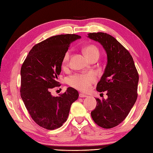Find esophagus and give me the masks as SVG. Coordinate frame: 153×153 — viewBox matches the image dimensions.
<instances>
[{"label": "esophagus", "instance_id": "obj_1", "mask_svg": "<svg viewBox=\"0 0 153 153\" xmlns=\"http://www.w3.org/2000/svg\"><path fill=\"white\" fill-rule=\"evenodd\" d=\"M79 96L80 98H85V97H87L86 95H84V94H82V93H80Z\"/></svg>", "mask_w": 153, "mask_h": 153}]
</instances>
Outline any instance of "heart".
I'll use <instances>...</instances> for the list:
<instances>
[{
	"label": "heart",
	"instance_id": "b5f03b06",
	"mask_svg": "<svg viewBox=\"0 0 153 153\" xmlns=\"http://www.w3.org/2000/svg\"><path fill=\"white\" fill-rule=\"evenodd\" d=\"M83 52L86 56L90 60L96 54L99 55V51L94 45H88L83 48ZM70 56V51H68L65 53L63 57V63L66 64ZM97 79L95 73L89 72L84 74H76L68 77V83L70 85L82 91H86L89 90L91 85Z\"/></svg>",
	"mask_w": 153,
	"mask_h": 153
}]
</instances>
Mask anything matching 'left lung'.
I'll return each instance as SVG.
<instances>
[{"instance_id": "obj_1", "label": "left lung", "mask_w": 153, "mask_h": 153, "mask_svg": "<svg viewBox=\"0 0 153 153\" xmlns=\"http://www.w3.org/2000/svg\"><path fill=\"white\" fill-rule=\"evenodd\" d=\"M87 37L101 45L107 56L97 91H106L108 98L96 99V108L91 114L100 127L112 128L123 121L135 105L139 75L131 55L114 37L102 32L90 33Z\"/></svg>"}]
</instances>
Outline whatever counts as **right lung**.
Masks as SVG:
<instances>
[{
  "mask_svg": "<svg viewBox=\"0 0 153 153\" xmlns=\"http://www.w3.org/2000/svg\"><path fill=\"white\" fill-rule=\"evenodd\" d=\"M76 34L58 35L35 45L21 68V97L35 123L47 129H57L69 115L71 105L79 93L68 87L60 97L51 90L59 85L64 55L71 43L81 39Z\"/></svg>",
  "mask_w": 153,
  "mask_h": 153,
  "instance_id": "obj_1",
  "label": "right lung"
}]
</instances>
